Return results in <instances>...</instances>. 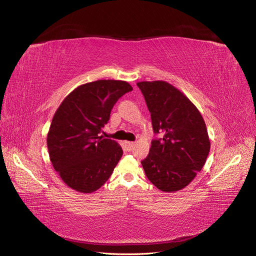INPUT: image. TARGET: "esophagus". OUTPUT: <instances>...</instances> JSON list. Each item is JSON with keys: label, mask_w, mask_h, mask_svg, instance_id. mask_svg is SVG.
<instances>
[{"label": "esophagus", "mask_w": 256, "mask_h": 256, "mask_svg": "<svg viewBox=\"0 0 256 256\" xmlns=\"http://www.w3.org/2000/svg\"><path fill=\"white\" fill-rule=\"evenodd\" d=\"M124 145H126V150L130 152V150L134 148V146H135V143L126 141V142H124Z\"/></svg>", "instance_id": "esophagus-1"}]
</instances>
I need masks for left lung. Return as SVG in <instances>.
I'll use <instances>...</instances> for the list:
<instances>
[{
  "mask_svg": "<svg viewBox=\"0 0 256 256\" xmlns=\"http://www.w3.org/2000/svg\"><path fill=\"white\" fill-rule=\"evenodd\" d=\"M152 114L154 140L141 164L158 190L173 193L189 184L202 169L210 141L202 115L184 94L165 80L137 83Z\"/></svg>",
  "mask_w": 256,
  "mask_h": 256,
  "instance_id": "1",
  "label": "left lung"
}]
</instances>
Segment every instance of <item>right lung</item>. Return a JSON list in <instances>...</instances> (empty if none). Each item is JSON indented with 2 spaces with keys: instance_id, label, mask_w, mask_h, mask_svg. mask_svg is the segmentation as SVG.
<instances>
[{
  "instance_id": "add662e5",
  "label": "right lung",
  "mask_w": 256,
  "mask_h": 256,
  "mask_svg": "<svg viewBox=\"0 0 256 256\" xmlns=\"http://www.w3.org/2000/svg\"><path fill=\"white\" fill-rule=\"evenodd\" d=\"M132 90L126 80H94L72 90L55 112L46 138L50 160L72 190L92 193L111 176L124 152L98 134L116 102Z\"/></svg>"
}]
</instances>
